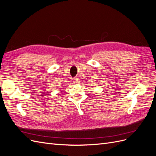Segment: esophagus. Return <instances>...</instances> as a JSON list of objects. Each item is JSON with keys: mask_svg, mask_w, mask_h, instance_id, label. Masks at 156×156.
Wrapping results in <instances>:
<instances>
[{"mask_svg": "<svg viewBox=\"0 0 156 156\" xmlns=\"http://www.w3.org/2000/svg\"><path fill=\"white\" fill-rule=\"evenodd\" d=\"M73 83L75 84H77L79 83V79L78 78V77H76V78H75L74 79H73Z\"/></svg>", "mask_w": 156, "mask_h": 156, "instance_id": "obj_1", "label": "esophagus"}]
</instances>
